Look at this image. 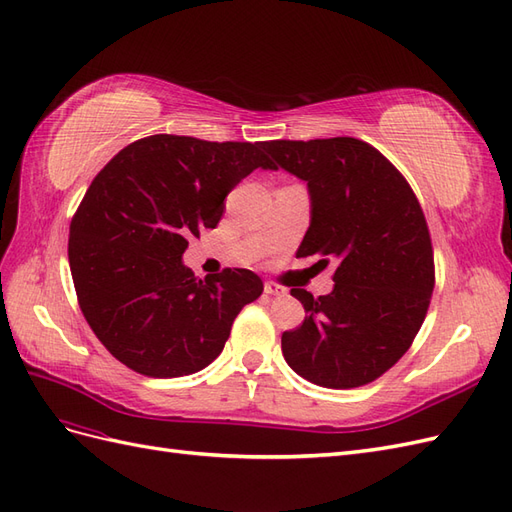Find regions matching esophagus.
<instances>
[{
	"label": "esophagus",
	"instance_id": "obj_1",
	"mask_svg": "<svg viewBox=\"0 0 512 512\" xmlns=\"http://www.w3.org/2000/svg\"><path fill=\"white\" fill-rule=\"evenodd\" d=\"M264 289H266L268 296H279V298L287 296V289L283 285H279V283H274V281H266Z\"/></svg>",
	"mask_w": 512,
	"mask_h": 512
}]
</instances>
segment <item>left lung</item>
Listing matches in <instances>:
<instances>
[{
	"label": "left lung",
	"mask_w": 512,
	"mask_h": 512,
	"mask_svg": "<svg viewBox=\"0 0 512 512\" xmlns=\"http://www.w3.org/2000/svg\"><path fill=\"white\" fill-rule=\"evenodd\" d=\"M264 150L309 186L311 225L296 257L337 261L328 296L291 289L309 315L283 332V356L317 386L369 384L410 349L429 309L435 266L425 214L401 171L360 139H279Z\"/></svg>",
	"instance_id": "left-lung-1"
}]
</instances>
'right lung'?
Segmentation results:
<instances>
[{"instance_id": "right-lung-1", "label": "right lung", "mask_w": 512, "mask_h": 512, "mask_svg": "<svg viewBox=\"0 0 512 512\" xmlns=\"http://www.w3.org/2000/svg\"><path fill=\"white\" fill-rule=\"evenodd\" d=\"M264 141L152 135L126 145L72 216L68 261L87 324L111 356L148 377L191 375L223 352L233 319L264 291L251 270L197 279L188 238L216 227L248 173L276 169Z\"/></svg>"}]
</instances>
